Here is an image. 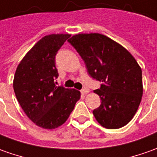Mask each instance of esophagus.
Here are the masks:
<instances>
[{
    "label": "esophagus",
    "instance_id": "obj_1",
    "mask_svg": "<svg viewBox=\"0 0 157 157\" xmlns=\"http://www.w3.org/2000/svg\"><path fill=\"white\" fill-rule=\"evenodd\" d=\"M81 93H82V94L85 95V94H88V93H89V90H88V89H87V88H84V89H82V90L81 91Z\"/></svg>",
    "mask_w": 157,
    "mask_h": 157
}]
</instances>
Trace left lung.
<instances>
[{
	"mask_svg": "<svg viewBox=\"0 0 157 157\" xmlns=\"http://www.w3.org/2000/svg\"><path fill=\"white\" fill-rule=\"evenodd\" d=\"M82 56L91 77L101 82L94 92L101 99L93 114L101 126L119 129L127 124L143 96L141 67L119 43L100 33H78L68 40Z\"/></svg>",
	"mask_w": 157,
	"mask_h": 157,
	"instance_id": "obj_1",
	"label": "left lung"
}]
</instances>
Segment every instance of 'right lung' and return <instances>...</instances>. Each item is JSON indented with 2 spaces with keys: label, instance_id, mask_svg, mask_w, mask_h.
<instances>
[{
  "label": "right lung",
  "instance_id": "obj_1",
  "mask_svg": "<svg viewBox=\"0 0 157 157\" xmlns=\"http://www.w3.org/2000/svg\"><path fill=\"white\" fill-rule=\"evenodd\" d=\"M70 34H50L34 44L20 61L13 78V90L26 116L38 126L56 129L69 119L81 98L76 89L57 86L55 65L57 51Z\"/></svg>",
  "mask_w": 157,
  "mask_h": 157
}]
</instances>
